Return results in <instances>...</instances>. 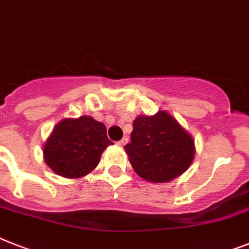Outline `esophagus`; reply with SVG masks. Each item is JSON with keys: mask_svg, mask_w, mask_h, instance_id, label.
<instances>
[{"mask_svg": "<svg viewBox=\"0 0 249 249\" xmlns=\"http://www.w3.org/2000/svg\"><path fill=\"white\" fill-rule=\"evenodd\" d=\"M127 142H128V139H127V137H123V139L121 140V141H118V142H117V145H118V146H120V147H123V146H124V145H126Z\"/></svg>", "mask_w": 249, "mask_h": 249, "instance_id": "esophagus-1", "label": "esophagus"}]
</instances>
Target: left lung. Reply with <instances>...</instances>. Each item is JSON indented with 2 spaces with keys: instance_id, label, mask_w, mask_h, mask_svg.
<instances>
[{
  "instance_id": "left-lung-1",
  "label": "left lung",
  "mask_w": 249,
  "mask_h": 249,
  "mask_svg": "<svg viewBox=\"0 0 249 249\" xmlns=\"http://www.w3.org/2000/svg\"><path fill=\"white\" fill-rule=\"evenodd\" d=\"M124 150L137 176L151 183H166L182 176L196 153L194 137L165 110L137 116Z\"/></svg>"
}]
</instances>
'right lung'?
<instances>
[{
	"label": "right lung",
	"instance_id": "obj_1",
	"mask_svg": "<svg viewBox=\"0 0 249 249\" xmlns=\"http://www.w3.org/2000/svg\"><path fill=\"white\" fill-rule=\"evenodd\" d=\"M112 143L104 123L92 117L65 118L43 145V158L57 176L75 179L95 169L103 151Z\"/></svg>",
	"mask_w": 249,
	"mask_h": 249
}]
</instances>
